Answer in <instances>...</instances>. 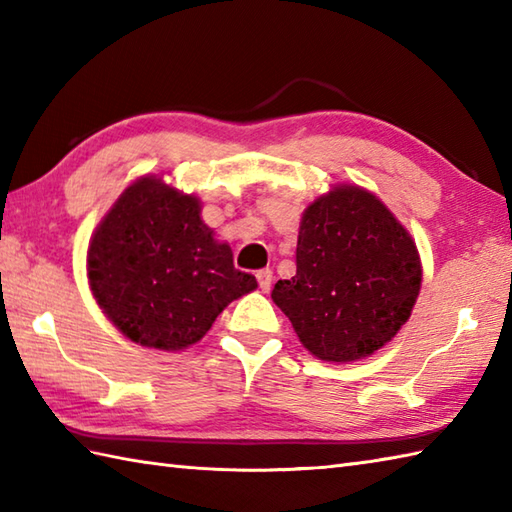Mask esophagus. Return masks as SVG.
I'll list each match as a JSON object with an SVG mask.
<instances>
[{"label":"esophagus","mask_w":512,"mask_h":512,"mask_svg":"<svg viewBox=\"0 0 512 512\" xmlns=\"http://www.w3.org/2000/svg\"><path fill=\"white\" fill-rule=\"evenodd\" d=\"M257 281H259V288H262L264 292L270 290V281H273V270H270V268L257 270Z\"/></svg>","instance_id":"obj_1"}]
</instances>
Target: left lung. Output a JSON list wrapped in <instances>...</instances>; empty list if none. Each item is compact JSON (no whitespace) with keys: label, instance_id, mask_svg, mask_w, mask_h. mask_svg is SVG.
<instances>
[{"label":"left lung","instance_id":"8db88e82","mask_svg":"<svg viewBox=\"0 0 512 512\" xmlns=\"http://www.w3.org/2000/svg\"><path fill=\"white\" fill-rule=\"evenodd\" d=\"M418 248L376 195L336 187L308 206L297 239V275L273 301L321 361L365 358L391 341L418 299Z\"/></svg>","mask_w":512,"mask_h":512}]
</instances>
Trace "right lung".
Masks as SVG:
<instances>
[{
	"mask_svg": "<svg viewBox=\"0 0 512 512\" xmlns=\"http://www.w3.org/2000/svg\"><path fill=\"white\" fill-rule=\"evenodd\" d=\"M96 301L127 339L184 350L211 330L228 303L257 288L233 266V250L213 239L200 202L143 178L96 228L88 250Z\"/></svg>",
	"mask_w": 512,
	"mask_h": 512,
	"instance_id": "1",
	"label": "right lung"
}]
</instances>
